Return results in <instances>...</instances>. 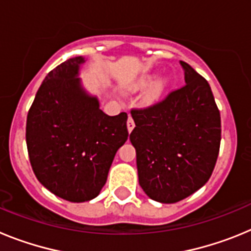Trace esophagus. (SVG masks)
Returning <instances> with one entry per match:
<instances>
[{
	"label": "esophagus",
	"instance_id": "34e87169",
	"mask_svg": "<svg viewBox=\"0 0 251 251\" xmlns=\"http://www.w3.org/2000/svg\"><path fill=\"white\" fill-rule=\"evenodd\" d=\"M136 127V124H134V121H133L132 117H128V121H127V128H128V132H132L133 128Z\"/></svg>",
	"mask_w": 251,
	"mask_h": 251
}]
</instances>
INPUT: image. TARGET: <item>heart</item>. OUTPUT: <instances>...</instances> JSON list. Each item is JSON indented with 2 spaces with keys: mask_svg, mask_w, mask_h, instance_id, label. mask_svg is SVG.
Returning <instances> with one entry per match:
<instances>
[{
  "mask_svg": "<svg viewBox=\"0 0 251 251\" xmlns=\"http://www.w3.org/2000/svg\"><path fill=\"white\" fill-rule=\"evenodd\" d=\"M153 77H154V75H145V76L139 77L138 80L134 83V88H136V89H143V88L150 85L151 81L153 80ZM167 84L168 81L166 80V79H159L158 81H156V83L153 84L147 92L148 100L150 101L157 100V99L163 94L165 89L167 88Z\"/></svg>",
  "mask_w": 251,
  "mask_h": 251,
  "instance_id": "obj_1",
  "label": "heart"
}]
</instances>
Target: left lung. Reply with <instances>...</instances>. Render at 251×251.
I'll use <instances>...</instances> for the list:
<instances>
[{"label":"left lung","mask_w":251,"mask_h":251,"mask_svg":"<svg viewBox=\"0 0 251 251\" xmlns=\"http://www.w3.org/2000/svg\"><path fill=\"white\" fill-rule=\"evenodd\" d=\"M186 84L163 100L132 109L139 185L152 200L175 203L208 181L220 151L221 119L211 88L179 61Z\"/></svg>","instance_id":"obj_1"}]
</instances>
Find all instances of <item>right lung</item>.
<instances>
[{
  "mask_svg": "<svg viewBox=\"0 0 251 251\" xmlns=\"http://www.w3.org/2000/svg\"><path fill=\"white\" fill-rule=\"evenodd\" d=\"M75 56L51 70L26 122V145L35 176L70 202L97 197L119 147L128 139L127 113L108 115L83 89Z\"/></svg>",
  "mask_w": 251,
  "mask_h": 251,
  "instance_id": "obj_1",
  "label": "right lung"
}]
</instances>
